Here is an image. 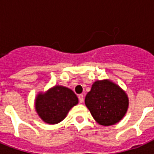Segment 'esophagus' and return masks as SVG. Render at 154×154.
I'll use <instances>...</instances> for the list:
<instances>
[{
	"label": "esophagus",
	"instance_id": "1",
	"mask_svg": "<svg viewBox=\"0 0 154 154\" xmlns=\"http://www.w3.org/2000/svg\"><path fill=\"white\" fill-rule=\"evenodd\" d=\"M78 98H79V103H82V102H83V95L80 94V95H79Z\"/></svg>",
	"mask_w": 154,
	"mask_h": 154
}]
</instances>
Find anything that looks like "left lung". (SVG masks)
<instances>
[{
	"mask_svg": "<svg viewBox=\"0 0 154 154\" xmlns=\"http://www.w3.org/2000/svg\"><path fill=\"white\" fill-rule=\"evenodd\" d=\"M85 103L99 124L110 126L124 116L129 105L126 92L109 80L94 82L87 93Z\"/></svg>",
	"mask_w": 154,
	"mask_h": 154,
	"instance_id": "1",
	"label": "left lung"
}]
</instances>
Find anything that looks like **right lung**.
<instances>
[{
  "label": "right lung",
  "mask_w": 154,
  "mask_h": 154,
  "mask_svg": "<svg viewBox=\"0 0 154 154\" xmlns=\"http://www.w3.org/2000/svg\"><path fill=\"white\" fill-rule=\"evenodd\" d=\"M78 102V98L72 90L57 85L46 93L37 96L35 109L45 123L55 124L63 120L70 109Z\"/></svg>",
  "instance_id": "obj_1"
}]
</instances>
